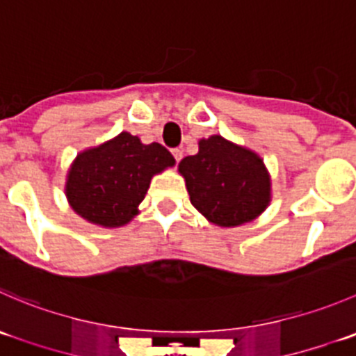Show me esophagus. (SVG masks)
<instances>
[{
	"label": "esophagus",
	"mask_w": 356,
	"mask_h": 356,
	"mask_svg": "<svg viewBox=\"0 0 356 356\" xmlns=\"http://www.w3.org/2000/svg\"><path fill=\"white\" fill-rule=\"evenodd\" d=\"M172 154H174V158H175V161H181L182 160V149L181 147H175V149H172Z\"/></svg>",
	"instance_id": "esophagus-1"
}]
</instances>
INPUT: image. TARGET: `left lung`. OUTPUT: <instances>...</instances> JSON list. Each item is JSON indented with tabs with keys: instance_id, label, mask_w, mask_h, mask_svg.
<instances>
[{
	"instance_id": "1",
	"label": "left lung",
	"mask_w": 356,
	"mask_h": 356,
	"mask_svg": "<svg viewBox=\"0 0 356 356\" xmlns=\"http://www.w3.org/2000/svg\"><path fill=\"white\" fill-rule=\"evenodd\" d=\"M193 207L217 226L255 219L270 203V175L262 160L220 136L200 140V151L179 163Z\"/></svg>"
}]
</instances>
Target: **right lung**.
Masks as SVG:
<instances>
[{"mask_svg": "<svg viewBox=\"0 0 356 356\" xmlns=\"http://www.w3.org/2000/svg\"><path fill=\"white\" fill-rule=\"evenodd\" d=\"M175 163L161 144H143L122 132L109 143L78 154L67 175L69 203L90 222L123 226L137 213L151 177Z\"/></svg>", "mask_w": 356, "mask_h": 356, "instance_id": "add662e5", "label": "right lung"}]
</instances>
